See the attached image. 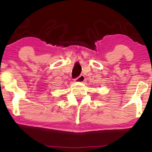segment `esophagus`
Listing matches in <instances>:
<instances>
[{
	"instance_id": "obj_1",
	"label": "esophagus",
	"mask_w": 152,
	"mask_h": 152,
	"mask_svg": "<svg viewBox=\"0 0 152 152\" xmlns=\"http://www.w3.org/2000/svg\"><path fill=\"white\" fill-rule=\"evenodd\" d=\"M75 80L77 82H83L85 80V77L84 75H81L79 76Z\"/></svg>"
}]
</instances>
